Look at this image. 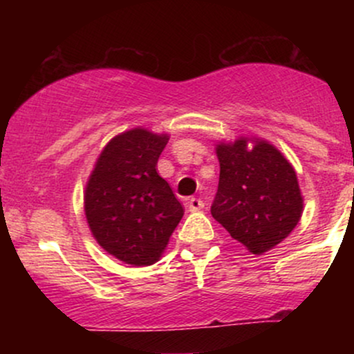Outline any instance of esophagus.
Wrapping results in <instances>:
<instances>
[{
	"label": "esophagus",
	"mask_w": 354,
	"mask_h": 354,
	"mask_svg": "<svg viewBox=\"0 0 354 354\" xmlns=\"http://www.w3.org/2000/svg\"><path fill=\"white\" fill-rule=\"evenodd\" d=\"M205 208V201L200 200V198H191L188 200V209L191 213H194V211H200Z\"/></svg>",
	"instance_id": "esophagus-1"
}]
</instances>
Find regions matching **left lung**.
<instances>
[{
	"label": "left lung",
	"mask_w": 354,
	"mask_h": 354,
	"mask_svg": "<svg viewBox=\"0 0 354 354\" xmlns=\"http://www.w3.org/2000/svg\"><path fill=\"white\" fill-rule=\"evenodd\" d=\"M219 183L211 214L253 254L281 243L298 225L303 198L293 166L274 146L218 145Z\"/></svg>",
	"instance_id": "8db88e82"
}]
</instances>
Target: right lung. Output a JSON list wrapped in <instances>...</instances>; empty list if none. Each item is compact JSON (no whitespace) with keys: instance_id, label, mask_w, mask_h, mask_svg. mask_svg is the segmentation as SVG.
I'll return each instance as SVG.
<instances>
[{"instance_id":"right-lung-1","label":"right lung","mask_w":354,"mask_h":354,"mask_svg":"<svg viewBox=\"0 0 354 354\" xmlns=\"http://www.w3.org/2000/svg\"><path fill=\"white\" fill-rule=\"evenodd\" d=\"M169 138L136 128L113 138L100 154L84 193L96 241L128 265L158 261L183 218V206L156 171Z\"/></svg>"}]
</instances>
